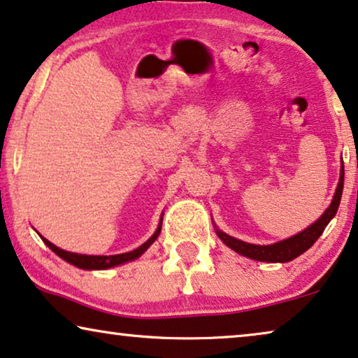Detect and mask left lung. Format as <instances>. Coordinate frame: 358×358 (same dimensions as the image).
<instances>
[{
	"mask_svg": "<svg viewBox=\"0 0 358 358\" xmlns=\"http://www.w3.org/2000/svg\"><path fill=\"white\" fill-rule=\"evenodd\" d=\"M342 189H344V164L341 166V178L339 183H337L334 198H332L329 208L321 214V217L317 221H314L311 226H308L304 231L298 232L296 236L288 237V239H283L280 242H275V244L270 245H257V244H249V242H244L241 239H236V237L226 234L221 229L216 227V234L219 239H221L224 244H226L229 249H232L237 254L249 257L252 260L259 262H266V264H285V262H292L296 259L301 254H304L309 247H311L314 242L319 239V236L322 234L324 229L331 219L336 216L337 209H339L341 198H342Z\"/></svg>",
	"mask_w": 358,
	"mask_h": 358,
	"instance_id": "left-lung-1",
	"label": "left lung"
}]
</instances>
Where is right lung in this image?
Segmentation results:
<instances>
[{
  "mask_svg": "<svg viewBox=\"0 0 358 358\" xmlns=\"http://www.w3.org/2000/svg\"><path fill=\"white\" fill-rule=\"evenodd\" d=\"M162 219L164 217H160L159 226H157L155 232L152 234L149 241H145L144 244H142L141 247H137V249H134V250L126 252V254H117V255H85V254H75V252H66L64 249H60V247L52 244V242L47 241L45 237H42L39 232H37V234L41 236V239L44 241V244L49 247L52 252H55L60 259L69 262L70 265H75V266H78V268H83V270H108V268H113V266L127 264V262L139 259V257L144 254V252L149 249L152 244H154V242L157 241V237H159L160 231H162Z\"/></svg>",
  "mask_w": 358,
  "mask_h": 358,
  "instance_id": "right-lung-1",
  "label": "right lung"
}]
</instances>
